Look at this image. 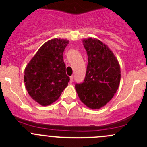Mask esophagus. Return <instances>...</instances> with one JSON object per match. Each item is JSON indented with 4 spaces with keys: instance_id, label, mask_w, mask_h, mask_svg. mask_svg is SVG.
Returning a JSON list of instances; mask_svg holds the SVG:
<instances>
[{
    "instance_id": "obj_1",
    "label": "esophagus",
    "mask_w": 147,
    "mask_h": 147,
    "mask_svg": "<svg viewBox=\"0 0 147 147\" xmlns=\"http://www.w3.org/2000/svg\"><path fill=\"white\" fill-rule=\"evenodd\" d=\"M73 78H74L73 76H71L70 78H69V79H70L69 82H70V83H72V82H73Z\"/></svg>"
}]
</instances>
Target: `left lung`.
<instances>
[{
    "instance_id": "obj_1",
    "label": "left lung",
    "mask_w": 147,
    "mask_h": 147,
    "mask_svg": "<svg viewBox=\"0 0 147 147\" xmlns=\"http://www.w3.org/2000/svg\"><path fill=\"white\" fill-rule=\"evenodd\" d=\"M82 42L88 64L84 82L75 84V90L86 106L100 109L112 100L118 90L120 66L112 50L100 40L89 38Z\"/></svg>"
}]
</instances>
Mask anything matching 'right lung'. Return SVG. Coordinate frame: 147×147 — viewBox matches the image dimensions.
I'll use <instances>...</instances> for the list:
<instances>
[{
    "mask_svg": "<svg viewBox=\"0 0 147 147\" xmlns=\"http://www.w3.org/2000/svg\"><path fill=\"white\" fill-rule=\"evenodd\" d=\"M68 43L69 40L60 38L45 42L25 69L24 82L28 94L42 106L55 102L69 81L63 60V52Z\"/></svg>",
    "mask_w": 147,
    "mask_h": 147,
    "instance_id": "right-lung-1",
    "label": "right lung"
}]
</instances>
